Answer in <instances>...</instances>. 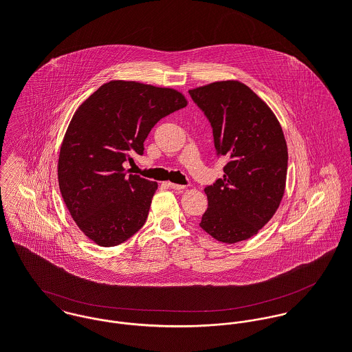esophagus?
Here are the masks:
<instances>
[{
	"label": "esophagus",
	"mask_w": 352,
	"mask_h": 352,
	"mask_svg": "<svg viewBox=\"0 0 352 352\" xmlns=\"http://www.w3.org/2000/svg\"><path fill=\"white\" fill-rule=\"evenodd\" d=\"M168 187H169V188H172V190H177V191H180V190H184V188H186V186L175 184V183H168Z\"/></svg>",
	"instance_id": "1"
}]
</instances>
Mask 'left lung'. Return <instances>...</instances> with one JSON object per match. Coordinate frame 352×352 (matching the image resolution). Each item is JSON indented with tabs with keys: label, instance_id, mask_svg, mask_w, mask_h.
<instances>
[{
	"label": "left lung",
	"instance_id": "8db88e82",
	"mask_svg": "<svg viewBox=\"0 0 352 352\" xmlns=\"http://www.w3.org/2000/svg\"><path fill=\"white\" fill-rule=\"evenodd\" d=\"M204 113L223 177L206 186L201 229L221 243L254 236L275 214L287 175V145L268 105L239 81L212 82L188 92Z\"/></svg>",
	"mask_w": 352,
	"mask_h": 352
}]
</instances>
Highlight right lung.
Segmentation results:
<instances>
[{
	"mask_svg": "<svg viewBox=\"0 0 352 352\" xmlns=\"http://www.w3.org/2000/svg\"><path fill=\"white\" fill-rule=\"evenodd\" d=\"M187 105L182 94L134 81H111L76 111L65 134L58 182L77 226L100 247H115L146 222L157 183L127 175L155 123Z\"/></svg>",
	"mask_w": 352,
	"mask_h": 352,
	"instance_id": "add662e5",
	"label": "right lung"
}]
</instances>
